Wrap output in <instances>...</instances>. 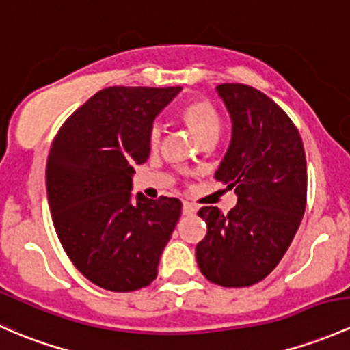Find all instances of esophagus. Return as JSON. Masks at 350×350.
Returning <instances> with one entry per match:
<instances>
[{
  "instance_id": "esophagus-1",
  "label": "esophagus",
  "mask_w": 350,
  "mask_h": 350,
  "mask_svg": "<svg viewBox=\"0 0 350 350\" xmlns=\"http://www.w3.org/2000/svg\"><path fill=\"white\" fill-rule=\"evenodd\" d=\"M194 213H196V206L187 203V201H185V203H183V215H185V216H193Z\"/></svg>"
}]
</instances>
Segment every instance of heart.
Segmentation results:
<instances>
[{
    "label": "heart",
    "mask_w": 350,
    "mask_h": 350,
    "mask_svg": "<svg viewBox=\"0 0 350 350\" xmlns=\"http://www.w3.org/2000/svg\"><path fill=\"white\" fill-rule=\"evenodd\" d=\"M178 117L200 142L208 141V139L216 141L219 129H221V119H219L218 110L215 109L211 102L201 97L187 98L178 107ZM159 127L154 126L149 132V146L156 147L159 144Z\"/></svg>",
    "instance_id": "obj_1"
}]
</instances>
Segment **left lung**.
Here are the masks:
<instances>
[{"instance_id": "left-lung-1", "label": "left lung", "mask_w": 350, "mask_h": 350, "mask_svg": "<svg viewBox=\"0 0 350 350\" xmlns=\"http://www.w3.org/2000/svg\"><path fill=\"white\" fill-rule=\"evenodd\" d=\"M216 90L233 131L215 178L234 187L238 203L228 215L198 211L208 231L196 260L209 282L238 288L262 282L288 250L307 203V161L299 131L270 97L243 83Z\"/></svg>"}]
</instances>
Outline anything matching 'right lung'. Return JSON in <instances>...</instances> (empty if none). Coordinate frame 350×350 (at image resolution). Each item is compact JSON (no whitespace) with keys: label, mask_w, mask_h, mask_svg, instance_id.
<instances>
[{"label":"right lung","mask_w":350,"mask_h":350,"mask_svg":"<svg viewBox=\"0 0 350 350\" xmlns=\"http://www.w3.org/2000/svg\"><path fill=\"white\" fill-rule=\"evenodd\" d=\"M181 87H109L68 117L46 161V194L58 240L77 270L110 292L157 277L181 216L178 198L132 203L134 165L149 157L157 113Z\"/></svg>","instance_id":"obj_1"}]
</instances>
